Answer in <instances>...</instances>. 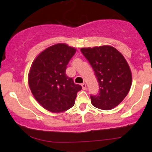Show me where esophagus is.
<instances>
[{"label": "esophagus", "instance_id": "obj_1", "mask_svg": "<svg viewBox=\"0 0 152 152\" xmlns=\"http://www.w3.org/2000/svg\"><path fill=\"white\" fill-rule=\"evenodd\" d=\"M81 86H82V87H83V90H85L87 89V86H86V84L85 83H83L81 85Z\"/></svg>", "mask_w": 152, "mask_h": 152}]
</instances>
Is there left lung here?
Returning a JSON list of instances; mask_svg holds the SVG:
<instances>
[{
  "instance_id": "8db88e82",
  "label": "left lung",
  "mask_w": 152,
  "mask_h": 152,
  "mask_svg": "<svg viewBox=\"0 0 152 152\" xmlns=\"http://www.w3.org/2000/svg\"><path fill=\"white\" fill-rule=\"evenodd\" d=\"M94 71L99 92L91 96L95 107L110 110L120 104L131 88L132 76L127 62L120 52L110 45L80 49Z\"/></svg>"
}]
</instances>
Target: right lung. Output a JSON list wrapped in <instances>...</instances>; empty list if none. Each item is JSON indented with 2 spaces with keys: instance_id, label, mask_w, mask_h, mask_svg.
Listing matches in <instances>:
<instances>
[{
  "instance_id": "obj_1",
  "label": "right lung",
  "mask_w": 152,
  "mask_h": 152,
  "mask_svg": "<svg viewBox=\"0 0 152 152\" xmlns=\"http://www.w3.org/2000/svg\"><path fill=\"white\" fill-rule=\"evenodd\" d=\"M76 49L65 43L46 48L35 58L28 73L32 94L44 109L53 113L67 111L75 104L82 90L65 74L67 65Z\"/></svg>"
}]
</instances>
